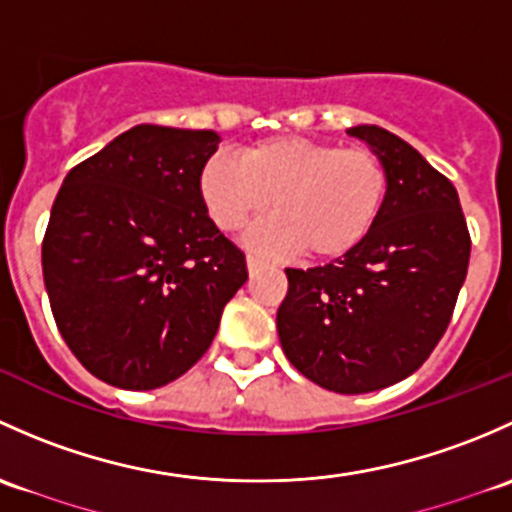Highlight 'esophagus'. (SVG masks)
I'll return each mask as SVG.
<instances>
[{"label":"esophagus","instance_id":"34e87169","mask_svg":"<svg viewBox=\"0 0 512 512\" xmlns=\"http://www.w3.org/2000/svg\"><path fill=\"white\" fill-rule=\"evenodd\" d=\"M261 266H263L261 258H258V256H246V268H249V273H256Z\"/></svg>","mask_w":512,"mask_h":512}]
</instances>
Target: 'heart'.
<instances>
[{
  "mask_svg": "<svg viewBox=\"0 0 512 512\" xmlns=\"http://www.w3.org/2000/svg\"><path fill=\"white\" fill-rule=\"evenodd\" d=\"M389 192V172L370 147H340L278 135L241 150L239 160L212 155L199 172V197L221 231H249L258 251L333 261L370 236Z\"/></svg>",
  "mask_w": 512,
  "mask_h": 512,
  "instance_id": "heart-1",
  "label": "heart"
}]
</instances>
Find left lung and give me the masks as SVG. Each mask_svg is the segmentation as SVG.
Here are the masks:
<instances>
[{"label": "left lung", "mask_w": 512, "mask_h": 512, "mask_svg": "<svg viewBox=\"0 0 512 512\" xmlns=\"http://www.w3.org/2000/svg\"><path fill=\"white\" fill-rule=\"evenodd\" d=\"M347 135L384 160L389 192L365 241L325 266L286 268L281 347L310 382L365 394L419 370L449 328L471 236L456 187L409 142L377 125Z\"/></svg>", "instance_id": "8db88e82"}]
</instances>
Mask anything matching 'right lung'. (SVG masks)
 I'll list each match as a JSON object with an SVG mask.
<instances>
[{
    "label": "right lung",
    "mask_w": 512,
    "mask_h": 512,
    "mask_svg": "<svg viewBox=\"0 0 512 512\" xmlns=\"http://www.w3.org/2000/svg\"><path fill=\"white\" fill-rule=\"evenodd\" d=\"M219 142L214 130L135 125L56 194L41 246L51 313L78 362L113 387L182 377L249 278L199 197Z\"/></svg>",
    "instance_id": "obj_1"
}]
</instances>
